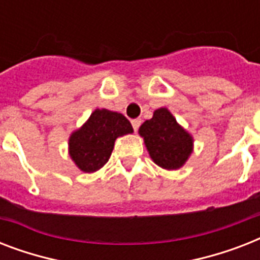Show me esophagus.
<instances>
[{
    "label": "esophagus",
    "mask_w": 260,
    "mask_h": 260,
    "mask_svg": "<svg viewBox=\"0 0 260 260\" xmlns=\"http://www.w3.org/2000/svg\"><path fill=\"white\" fill-rule=\"evenodd\" d=\"M132 126H134L135 131L139 129V126H140V124H142V120L140 118H135V120H132Z\"/></svg>",
    "instance_id": "34e87169"
}]
</instances>
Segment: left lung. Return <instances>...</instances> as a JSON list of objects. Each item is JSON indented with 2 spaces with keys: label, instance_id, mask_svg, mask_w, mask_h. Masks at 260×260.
Here are the masks:
<instances>
[{
  "label": "left lung",
  "instance_id": "left-lung-1",
  "mask_svg": "<svg viewBox=\"0 0 260 260\" xmlns=\"http://www.w3.org/2000/svg\"><path fill=\"white\" fill-rule=\"evenodd\" d=\"M139 135L151 159L166 170L181 169L193 152V138L182 128L166 108L154 112V116L139 128Z\"/></svg>",
  "mask_w": 260,
  "mask_h": 260
}]
</instances>
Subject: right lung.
<instances>
[{"instance_id": "right-lung-1", "label": "right lung", "mask_w": 260, "mask_h": 260, "mask_svg": "<svg viewBox=\"0 0 260 260\" xmlns=\"http://www.w3.org/2000/svg\"><path fill=\"white\" fill-rule=\"evenodd\" d=\"M134 128L121 113L95 109L89 120L69 139V154L79 170L94 173L110 158L116 139L132 134Z\"/></svg>"}]
</instances>
